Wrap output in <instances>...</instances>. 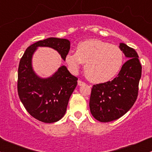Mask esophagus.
<instances>
[{
  "mask_svg": "<svg viewBox=\"0 0 152 152\" xmlns=\"http://www.w3.org/2000/svg\"><path fill=\"white\" fill-rule=\"evenodd\" d=\"M77 83H78V86H83V85H85L86 83L83 82V80H78Z\"/></svg>",
  "mask_w": 152,
  "mask_h": 152,
  "instance_id": "34e87169",
  "label": "esophagus"
}]
</instances>
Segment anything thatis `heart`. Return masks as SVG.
I'll return each instance as SVG.
<instances>
[{"label": "heart", "instance_id": "heart-1", "mask_svg": "<svg viewBox=\"0 0 152 152\" xmlns=\"http://www.w3.org/2000/svg\"><path fill=\"white\" fill-rule=\"evenodd\" d=\"M124 60V55L119 47L99 39L80 42L76 53H68L65 58L69 69L74 73L86 63V76L96 83L112 80L121 70Z\"/></svg>", "mask_w": 152, "mask_h": 152}]
</instances>
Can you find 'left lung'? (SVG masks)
Here are the masks:
<instances>
[{"mask_svg": "<svg viewBox=\"0 0 152 152\" xmlns=\"http://www.w3.org/2000/svg\"><path fill=\"white\" fill-rule=\"evenodd\" d=\"M128 60L113 80L94 85L91 88L89 107L92 115L100 122H109L121 118L135 102L142 66L137 52L121 43Z\"/></svg>", "mask_w": 152, "mask_h": 152, "instance_id": "8db88e82", "label": "left lung"}]
</instances>
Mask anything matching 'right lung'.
<instances>
[{
    "instance_id": "obj_1",
    "label": "right lung",
    "mask_w": 152,
    "mask_h": 152,
    "mask_svg": "<svg viewBox=\"0 0 152 152\" xmlns=\"http://www.w3.org/2000/svg\"><path fill=\"white\" fill-rule=\"evenodd\" d=\"M38 47L53 48L65 61L70 42L51 37L35 42L26 49L19 64L18 91L20 101L34 118L44 123H53L64 115L69 99L77 84V77L65 66H61L50 77H39L31 66V58Z\"/></svg>"
}]
</instances>
